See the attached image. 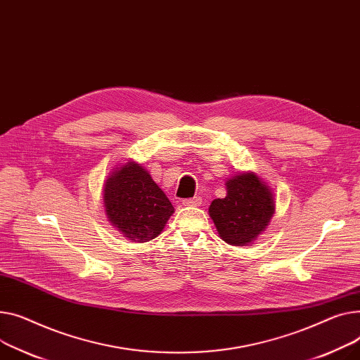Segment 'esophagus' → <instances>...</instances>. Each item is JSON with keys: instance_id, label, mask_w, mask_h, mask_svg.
Segmentation results:
<instances>
[{"instance_id": "1", "label": "esophagus", "mask_w": 360, "mask_h": 360, "mask_svg": "<svg viewBox=\"0 0 360 360\" xmlns=\"http://www.w3.org/2000/svg\"><path fill=\"white\" fill-rule=\"evenodd\" d=\"M184 205H189V207H198L202 204V198L201 197H194V198H188L182 201Z\"/></svg>"}]
</instances>
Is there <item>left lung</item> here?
Listing matches in <instances>:
<instances>
[{"instance_id": "1", "label": "left lung", "mask_w": 360, "mask_h": 360, "mask_svg": "<svg viewBox=\"0 0 360 360\" xmlns=\"http://www.w3.org/2000/svg\"><path fill=\"white\" fill-rule=\"evenodd\" d=\"M226 198L214 200L210 217L223 240L229 245L245 246L265 231L275 204L269 186L253 174H240L226 182Z\"/></svg>"}]
</instances>
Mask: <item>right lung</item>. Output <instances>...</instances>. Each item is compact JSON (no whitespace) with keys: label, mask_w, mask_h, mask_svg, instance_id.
<instances>
[{"label":"right lung","mask_w":360,"mask_h":360,"mask_svg":"<svg viewBox=\"0 0 360 360\" xmlns=\"http://www.w3.org/2000/svg\"><path fill=\"white\" fill-rule=\"evenodd\" d=\"M104 204L112 226L141 243L160 234L174 214V205L163 191L133 162L120 167L107 179Z\"/></svg>","instance_id":"obj_1"}]
</instances>
